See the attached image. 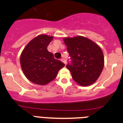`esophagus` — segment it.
I'll use <instances>...</instances> for the list:
<instances>
[{"label": "esophagus", "instance_id": "34e87169", "mask_svg": "<svg viewBox=\"0 0 123 123\" xmlns=\"http://www.w3.org/2000/svg\"><path fill=\"white\" fill-rule=\"evenodd\" d=\"M61 61H62L63 63H65V65H66V60L64 59V58H62V59H61Z\"/></svg>", "mask_w": 123, "mask_h": 123}]
</instances>
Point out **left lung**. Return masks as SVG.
Segmentation results:
<instances>
[{
  "label": "left lung",
  "instance_id": "obj_1",
  "mask_svg": "<svg viewBox=\"0 0 123 123\" xmlns=\"http://www.w3.org/2000/svg\"><path fill=\"white\" fill-rule=\"evenodd\" d=\"M69 54L71 63L67 65L74 81L88 86L97 80L104 67L101 48L95 42L83 36L63 39Z\"/></svg>",
  "mask_w": 123,
  "mask_h": 123
}]
</instances>
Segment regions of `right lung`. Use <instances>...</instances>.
Returning a JSON list of instances; mask_svg holds the SVG:
<instances>
[{"label": "right lung", "instance_id": "1", "mask_svg": "<svg viewBox=\"0 0 123 123\" xmlns=\"http://www.w3.org/2000/svg\"><path fill=\"white\" fill-rule=\"evenodd\" d=\"M54 39L45 34L37 36L25 47L20 56V65L24 74L32 82L45 85L56 77L65 64L54 58L47 50Z\"/></svg>", "mask_w": 123, "mask_h": 123}]
</instances>
